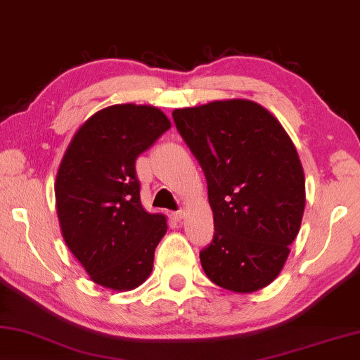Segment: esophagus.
Segmentation results:
<instances>
[{"instance_id": "obj_1", "label": "esophagus", "mask_w": 360, "mask_h": 360, "mask_svg": "<svg viewBox=\"0 0 360 360\" xmlns=\"http://www.w3.org/2000/svg\"><path fill=\"white\" fill-rule=\"evenodd\" d=\"M174 218L176 219V221H181V219L185 218V210H176V212H174Z\"/></svg>"}]
</instances>
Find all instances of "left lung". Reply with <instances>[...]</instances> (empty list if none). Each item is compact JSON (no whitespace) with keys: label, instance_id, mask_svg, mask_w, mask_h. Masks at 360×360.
Masks as SVG:
<instances>
[{"label":"left lung","instance_id":"obj_1","mask_svg":"<svg viewBox=\"0 0 360 360\" xmlns=\"http://www.w3.org/2000/svg\"><path fill=\"white\" fill-rule=\"evenodd\" d=\"M202 167L215 234L200 251L205 275L234 292L272 283L305 209V176L291 139L262 105L215 101L172 112Z\"/></svg>","mask_w":360,"mask_h":360}]
</instances>
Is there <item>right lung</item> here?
Returning a JSON list of instances; mask_svg holds the SVG:
<instances>
[{"instance_id":"right-lung-1","label":"right lung","mask_w":360,"mask_h":360,"mask_svg":"<svg viewBox=\"0 0 360 360\" xmlns=\"http://www.w3.org/2000/svg\"><path fill=\"white\" fill-rule=\"evenodd\" d=\"M169 128L156 107L112 105L80 126L63 156L55 184L63 237L101 286L128 291L151 274L167 224L143 210L136 160Z\"/></svg>"}]
</instances>
